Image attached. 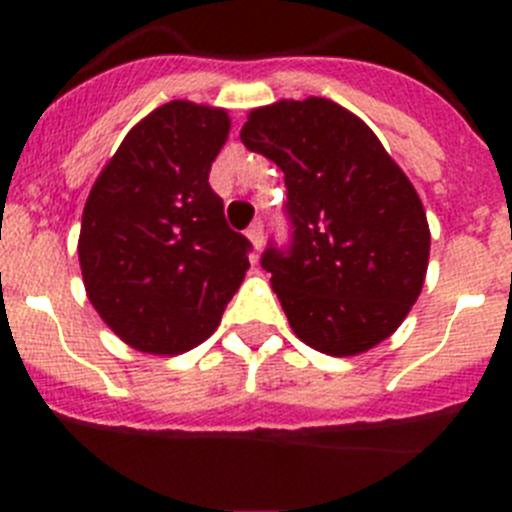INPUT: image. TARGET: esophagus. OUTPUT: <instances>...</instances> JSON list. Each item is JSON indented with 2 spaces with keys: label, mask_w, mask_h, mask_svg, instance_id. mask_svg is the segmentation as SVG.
Instances as JSON below:
<instances>
[{
  "label": "esophagus",
  "mask_w": 512,
  "mask_h": 512,
  "mask_svg": "<svg viewBox=\"0 0 512 512\" xmlns=\"http://www.w3.org/2000/svg\"><path fill=\"white\" fill-rule=\"evenodd\" d=\"M246 235H248V241H251V246H253L251 261H253V264H256V261H259L261 246H264V223H261V220L251 223V228L246 230Z\"/></svg>",
  "instance_id": "esophagus-1"
}]
</instances>
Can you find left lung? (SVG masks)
<instances>
[{"mask_svg":"<svg viewBox=\"0 0 512 512\" xmlns=\"http://www.w3.org/2000/svg\"><path fill=\"white\" fill-rule=\"evenodd\" d=\"M243 146L284 171L292 243L266 248L295 336L328 356L364 354L408 318L431 230L405 171L361 117L325 97L248 112Z\"/></svg>","mask_w":512,"mask_h":512,"instance_id":"left-lung-1","label":"left lung"}]
</instances>
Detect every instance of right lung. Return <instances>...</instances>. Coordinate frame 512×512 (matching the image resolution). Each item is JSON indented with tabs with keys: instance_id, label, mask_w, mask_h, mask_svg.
<instances>
[{
	"instance_id": "obj_1",
	"label": "right lung",
	"mask_w": 512,
	"mask_h": 512,
	"mask_svg": "<svg viewBox=\"0 0 512 512\" xmlns=\"http://www.w3.org/2000/svg\"><path fill=\"white\" fill-rule=\"evenodd\" d=\"M230 133L220 107L174 99L125 135L84 205L79 264L115 336L174 356L215 333L248 271L207 176Z\"/></svg>"
}]
</instances>
